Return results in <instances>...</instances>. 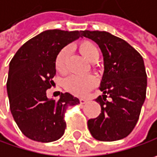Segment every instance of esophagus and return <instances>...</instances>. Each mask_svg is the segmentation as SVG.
I'll return each mask as SVG.
<instances>
[{
	"instance_id": "1",
	"label": "esophagus",
	"mask_w": 157,
	"mask_h": 157,
	"mask_svg": "<svg viewBox=\"0 0 157 157\" xmlns=\"http://www.w3.org/2000/svg\"><path fill=\"white\" fill-rule=\"evenodd\" d=\"M86 102H87V99H85V98H81L80 99V104L81 105H84Z\"/></svg>"
}]
</instances>
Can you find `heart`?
I'll return each instance as SVG.
<instances>
[{"label": "heart", "instance_id": "b5f03b06", "mask_svg": "<svg viewBox=\"0 0 157 157\" xmlns=\"http://www.w3.org/2000/svg\"><path fill=\"white\" fill-rule=\"evenodd\" d=\"M79 52L89 62H95L99 57V51L95 44L89 41L81 42L78 45ZM68 59V50L64 48L60 51L55 59V68L61 73L66 72V63ZM65 88L77 96H84L90 90L95 86V80L92 76L74 75L67 79L64 82Z\"/></svg>", "mask_w": 157, "mask_h": 157}]
</instances>
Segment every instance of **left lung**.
Instances as JSON below:
<instances>
[{"mask_svg": "<svg viewBox=\"0 0 157 157\" xmlns=\"http://www.w3.org/2000/svg\"><path fill=\"white\" fill-rule=\"evenodd\" d=\"M82 36L98 44L105 67L99 87L103 94L95 99L101 113L88 120V129L99 141L123 139L135 128L145 99L147 76L143 57L128 43L107 32L82 31Z\"/></svg>", "mask_w": 157, "mask_h": 157, "instance_id": "obj_1", "label": "left lung"}]
</instances>
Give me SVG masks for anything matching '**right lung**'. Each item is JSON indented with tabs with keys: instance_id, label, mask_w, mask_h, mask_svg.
I'll use <instances>...</instances> for the list:
<instances>
[{
	"instance_id": "obj_1",
	"label": "right lung",
	"mask_w": 157,
	"mask_h": 157,
	"mask_svg": "<svg viewBox=\"0 0 157 157\" xmlns=\"http://www.w3.org/2000/svg\"><path fill=\"white\" fill-rule=\"evenodd\" d=\"M82 31L47 30L26 42L9 64L7 94L10 109L21 133L33 141L49 143L64 134L67 106L80 103L69 93L58 101L49 99L46 90L56 74L55 59L60 51L82 37Z\"/></svg>"
}]
</instances>
